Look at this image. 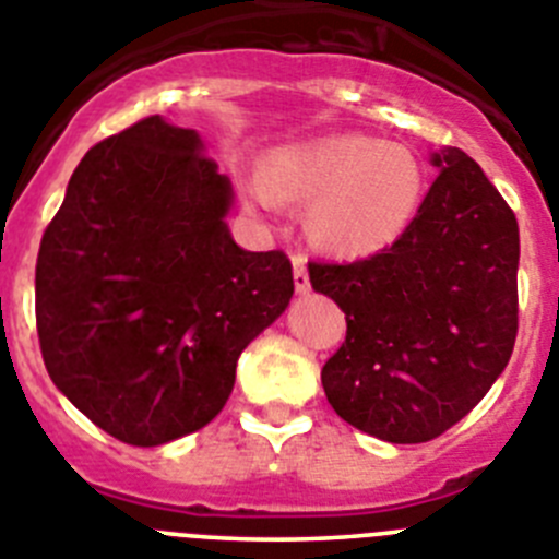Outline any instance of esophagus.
Wrapping results in <instances>:
<instances>
[{
	"mask_svg": "<svg viewBox=\"0 0 559 559\" xmlns=\"http://www.w3.org/2000/svg\"><path fill=\"white\" fill-rule=\"evenodd\" d=\"M294 288L296 294H308L310 290V274L305 265V254H294Z\"/></svg>",
	"mask_w": 559,
	"mask_h": 559,
	"instance_id": "obj_1",
	"label": "esophagus"
}]
</instances>
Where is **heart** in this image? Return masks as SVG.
I'll return each instance as SVG.
<instances>
[{
	"label": "heart",
	"instance_id": "1",
	"mask_svg": "<svg viewBox=\"0 0 559 559\" xmlns=\"http://www.w3.org/2000/svg\"><path fill=\"white\" fill-rule=\"evenodd\" d=\"M426 173L408 147L364 133H335L269 156L251 195L265 210L283 199L310 204L308 231L335 254L386 249L412 226Z\"/></svg>",
	"mask_w": 559,
	"mask_h": 559
}]
</instances>
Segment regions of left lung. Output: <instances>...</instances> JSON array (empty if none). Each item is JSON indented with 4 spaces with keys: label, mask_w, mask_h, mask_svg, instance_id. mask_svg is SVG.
Segmentation results:
<instances>
[{
    "label": "left lung",
    "mask_w": 559,
    "mask_h": 559,
    "mask_svg": "<svg viewBox=\"0 0 559 559\" xmlns=\"http://www.w3.org/2000/svg\"><path fill=\"white\" fill-rule=\"evenodd\" d=\"M442 167L412 226L353 263H308L310 283L347 313L328 358L330 406L394 445L428 442L490 392L518 335V221L467 153Z\"/></svg>",
    "instance_id": "1"
}]
</instances>
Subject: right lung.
<instances>
[{
    "label": "right lung",
    "mask_w": 559,
    "mask_h": 559,
    "mask_svg": "<svg viewBox=\"0 0 559 559\" xmlns=\"http://www.w3.org/2000/svg\"><path fill=\"white\" fill-rule=\"evenodd\" d=\"M231 187L199 133L159 114L88 147L36 260L49 378L126 445H165L224 408L237 358L294 296L285 251H243Z\"/></svg>",
    "instance_id": "add662e5"
}]
</instances>
